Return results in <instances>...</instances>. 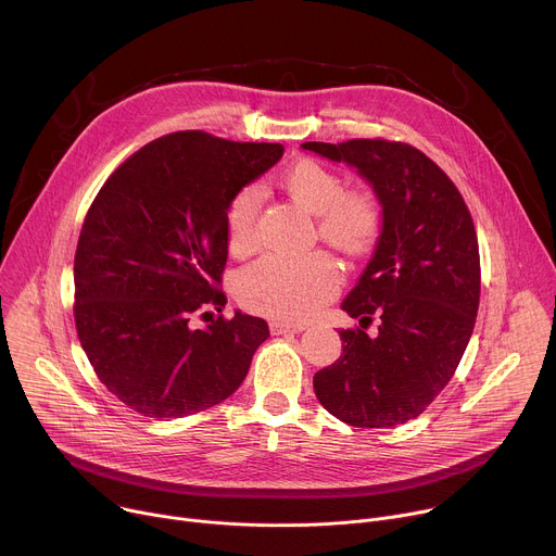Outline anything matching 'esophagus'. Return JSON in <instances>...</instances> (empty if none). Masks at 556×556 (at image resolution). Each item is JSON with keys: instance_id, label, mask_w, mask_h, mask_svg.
I'll use <instances>...</instances> for the list:
<instances>
[{"instance_id": "obj_1", "label": "esophagus", "mask_w": 556, "mask_h": 556, "mask_svg": "<svg viewBox=\"0 0 556 556\" xmlns=\"http://www.w3.org/2000/svg\"><path fill=\"white\" fill-rule=\"evenodd\" d=\"M307 326L305 324H290V321H273L270 324V332L273 334H296V332H303Z\"/></svg>"}]
</instances>
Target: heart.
<instances>
[{"mask_svg": "<svg viewBox=\"0 0 556 556\" xmlns=\"http://www.w3.org/2000/svg\"><path fill=\"white\" fill-rule=\"evenodd\" d=\"M279 185L301 208L316 215L324 240L343 253L363 255L376 244L382 226L376 198L367 191H345V180L334 169L303 157L281 174ZM260 204L257 187H244L226 208V242L235 257H247L257 247ZM339 283V266L324 251L266 255L240 275L237 294L255 312L301 321L319 309Z\"/></svg>", "mask_w": 556, "mask_h": 556, "instance_id": "b5f03b06", "label": "heart"}]
</instances>
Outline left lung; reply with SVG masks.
<instances>
[{"label": "left lung", "instance_id": "1", "mask_svg": "<svg viewBox=\"0 0 556 556\" xmlns=\"http://www.w3.org/2000/svg\"><path fill=\"white\" fill-rule=\"evenodd\" d=\"M345 163L382 206L374 255L341 307L361 328L339 330L343 354L314 374V393L352 427L418 418L455 374L480 305V249L448 176L412 144L356 138L303 142ZM371 318L379 334L364 330Z\"/></svg>", "mask_w": 556, "mask_h": 556}]
</instances>
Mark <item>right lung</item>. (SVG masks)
I'll list each match as a JSON object with an SVG mask.
<instances>
[{
	"label": "right lung",
	"mask_w": 556,
	"mask_h": 556,
	"mask_svg": "<svg viewBox=\"0 0 556 556\" xmlns=\"http://www.w3.org/2000/svg\"><path fill=\"white\" fill-rule=\"evenodd\" d=\"M281 155L273 142L176 131L136 151L94 198L74 257V321L97 376L134 412L191 416L244 382L268 324L240 309L204 328L191 319L226 303L230 200Z\"/></svg>",
	"instance_id": "add662e5"
}]
</instances>
